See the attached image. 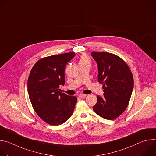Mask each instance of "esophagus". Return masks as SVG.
I'll list each match as a JSON object with an SVG mask.
<instances>
[{
    "label": "esophagus",
    "mask_w": 156,
    "mask_h": 156,
    "mask_svg": "<svg viewBox=\"0 0 156 156\" xmlns=\"http://www.w3.org/2000/svg\"><path fill=\"white\" fill-rule=\"evenodd\" d=\"M78 96H79V98H85V97L86 96V94H80L78 95Z\"/></svg>",
    "instance_id": "esophagus-1"
}]
</instances>
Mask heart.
Instances as JSON below:
<instances>
[{
    "mask_svg": "<svg viewBox=\"0 0 156 156\" xmlns=\"http://www.w3.org/2000/svg\"><path fill=\"white\" fill-rule=\"evenodd\" d=\"M90 63V59L86 55H82L80 58L79 63Z\"/></svg>",
    "mask_w": 156,
    "mask_h": 156,
    "instance_id": "obj_1",
    "label": "heart"
}]
</instances>
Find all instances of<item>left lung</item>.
I'll use <instances>...</instances> for the list:
<instances>
[{
  "label": "left lung",
  "instance_id": "left-lung-1",
  "mask_svg": "<svg viewBox=\"0 0 156 156\" xmlns=\"http://www.w3.org/2000/svg\"><path fill=\"white\" fill-rule=\"evenodd\" d=\"M91 55L98 63V82L104 89V97L97 96L93 110L102 118L114 120L128 105L134 85L132 73L126 62L114 54L93 52Z\"/></svg>",
  "mask_w": 156,
  "mask_h": 156
}]
</instances>
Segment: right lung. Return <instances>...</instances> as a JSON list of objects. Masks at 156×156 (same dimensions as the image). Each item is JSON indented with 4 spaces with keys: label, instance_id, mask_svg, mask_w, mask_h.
<instances>
[{
    "label": "right lung",
    "instance_id": "obj_1",
    "mask_svg": "<svg viewBox=\"0 0 156 156\" xmlns=\"http://www.w3.org/2000/svg\"><path fill=\"white\" fill-rule=\"evenodd\" d=\"M75 55L71 52L41 58L34 65L28 80V91L37 115L51 125H59L72 115L76 96L62 93L65 66Z\"/></svg>",
    "mask_w": 156,
    "mask_h": 156
}]
</instances>
